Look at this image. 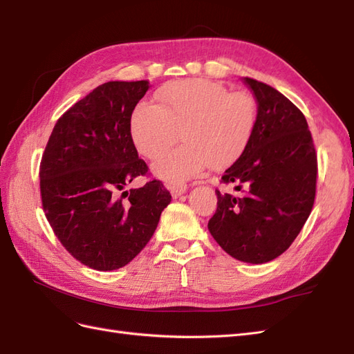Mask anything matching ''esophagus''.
I'll list each match as a JSON object with an SVG mask.
<instances>
[{"label": "esophagus", "instance_id": "esophagus-1", "mask_svg": "<svg viewBox=\"0 0 354 354\" xmlns=\"http://www.w3.org/2000/svg\"><path fill=\"white\" fill-rule=\"evenodd\" d=\"M169 189H170V193H171V197L178 198V197H180V196H183V194L187 192V185H185V184L171 185V187H169Z\"/></svg>", "mask_w": 354, "mask_h": 354}]
</instances>
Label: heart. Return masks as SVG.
<instances>
[{"label": "heart", "mask_w": 354, "mask_h": 354, "mask_svg": "<svg viewBox=\"0 0 354 354\" xmlns=\"http://www.w3.org/2000/svg\"><path fill=\"white\" fill-rule=\"evenodd\" d=\"M158 106L140 103L130 120L136 149L157 160L176 142L178 130L186 143L162 158L153 171L179 185L206 167L224 169L238 161L251 140L256 111L251 98L230 94L212 80L180 79L157 91Z\"/></svg>", "instance_id": "1"}]
</instances>
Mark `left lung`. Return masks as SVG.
<instances>
[{"mask_svg": "<svg viewBox=\"0 0 354 354\" xmlns=\"http://www.w3.org/2000/svg\"><path fill=\"white\" fill-rule=\"evenodd\" d=\"M257 102L248 148L221 178L234 194L215 189L207 223L214 239L245 263H266L292 245L310 216L317 187V153L304 113L275 88L245 77Z\"/></svg>", "mask_w": 354, "mask_h": 354, "instance_id": "left-lung-1", "label": "left lung"}]
</instances>
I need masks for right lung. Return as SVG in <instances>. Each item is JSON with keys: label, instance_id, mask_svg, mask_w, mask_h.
Returning a JSON list of instances; mask_svg holds the SVG:
<instances>
[{"label": "right lung", "instance_id": "obj_1", "mask_svg": "<svg viewBox=\"0 0 354 354\" xmlns=\"http://www.w3.org/2000/svg\"><path fill=\"white\" fill-rule=\"evenodd\" d=\"M148 88V80L97 86L62 113L41 156L44 215L62 247L95 270L130 263L171 201L158 179L124 189L148 176L130 133L131 113Z\"/></svg>", "mask_w": 354, "mask_h": 354}]
</instances>
